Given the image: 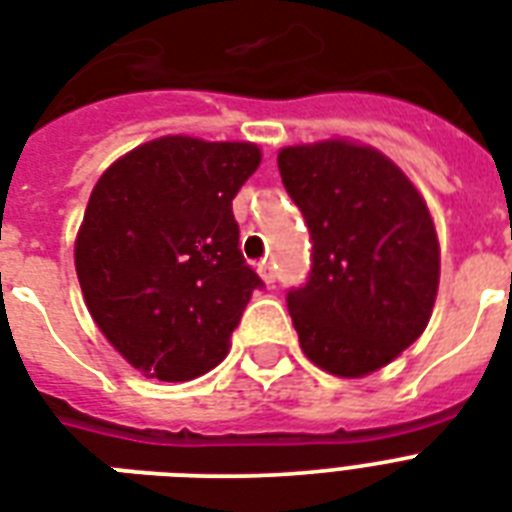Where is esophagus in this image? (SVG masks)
<instances>
[{
    "mask_svg": "<svg viewBox=\"0 0 512 512\" xmlns=\"http://www.w3.org/2000/svg\"><path fill=\"white\" fill-rule=\"evenodd\" d=\"M257 273H260V279H263L265 284H273V281H276V271H273V265L268 263V260L257 263Z\"/></svg>",
    "mask_w": 512,
    "mask_h": 512,
    "instance_id": "esophagus-1",
    "label": "esophagus"
}]
</instances>
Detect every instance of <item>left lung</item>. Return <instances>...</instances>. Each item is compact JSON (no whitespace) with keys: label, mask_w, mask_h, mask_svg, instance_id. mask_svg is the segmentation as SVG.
I'll list each match as a JSON object with an SVG mask.
<instances>
[{"label":"left lung","mask_w":512,"mask_h":512,"mask_svg":"<svg viewBox=\"0 0 512 512\" xmlns=\"http://www.w3.org/2000/svg\"><path fill=\"white\" fill-rule=\"evenodd\" d=\"M284 188L313 241L311 279L287 295L300 348L335 377L388 366L425 332L441 279L428 204L393 159L348 138L284 146Z\"/></svg>","instance_id":"1"}]
</instances>
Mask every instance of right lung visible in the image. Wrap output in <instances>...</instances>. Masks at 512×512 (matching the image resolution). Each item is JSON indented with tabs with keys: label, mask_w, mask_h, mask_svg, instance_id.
Segmentation results:
<instances>
[{
	"label": "right lung",
	"mask_w": 512,
	"mask_h": 512,
	"mask_svg": "<svg viewBox=\"0 0 512 512\" xmlns=\"http://www.w3.org/2000/svg\"><path fill=\"white\" fill-rule=\"evenodd\" d=\"M263 151L241 140L164 135L95 183L74 244L87 311L143 377L215 369L263 281L241 257L231 201Z\"/></svg>",
	"instance_id": "right-lung-1"
}]
</instances>
